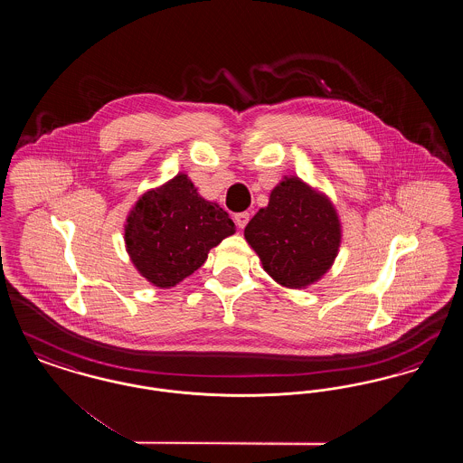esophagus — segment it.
<instances>
[{
  "instance_id": "obj_1",
  "label": "esophagus",
  "mask_w": 463,
  "mask_h": 463,
  "mask_svg": "<svg viewBox=\"0 0 463 463\" xmlns=\"http://www.w3.org/2000/svg\"><path fill=\"white\" fill-rule=\"evenodd\" d=\"M248 221H250V213H248V212H241V213H236V215H234V222H236V225H238L240 229H244Z\"/></svg>"
}]
</instances>
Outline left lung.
Instances as JSON below:
<instances>
[{"mask_svg": "<svg viewBox=\"0 0 463 463\" xmlns=\"http://www.w3.org/2000/svg\"><path fill=\"white\" fill-rule=\"evenodd\" d=\"M244 238L276 283L300 289L330 270L342 225L328 196L298 176H285L244 227Z\"/></svg>", "mask_w": 463, "mask_h": 463, "instance_id": "left-lung-1", "label": "left lung"}]
</instances>
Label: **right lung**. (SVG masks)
Segmentation results:
<instances>
[{"label":"right lung","mask_w":463,"mask_h":463,"mask_svg":"<svg viewBox=\"0 0 463 463\" xmlns=\"http://www.w3.org/2000/svg\"><path fill=\"white\" fill-rule=\"evenodd\" d=\"M234 232L229 213L201 198L191 178L178 174L135 203L125 223V244L142 278L155 287L172 288Z\"/></svg>","instance_id":"add662e5"}]
</instances>
